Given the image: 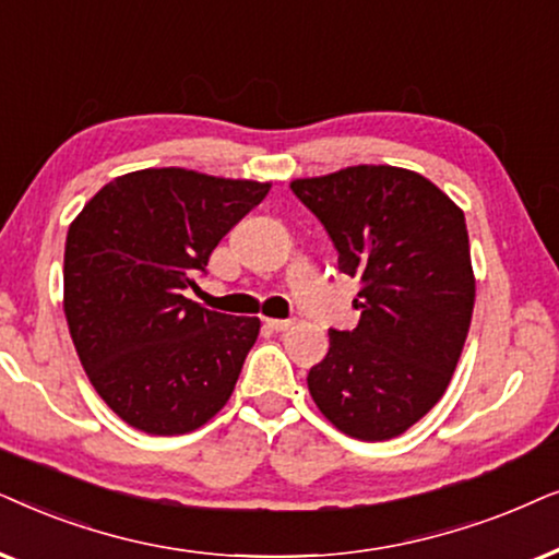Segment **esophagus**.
I'll list each match as a JSON object with an SVG mask.
<instances>
[{
    "label": "esophagus",
    "instance_id": "esophagus-1",
    "mask_svg": "<svg viewBox=\"0 0 559 559\" xmlns=\"http://www.w3.org/2000/svg\"><path fill=\"white\" fill-rule=\"evenodd\" d=\"M265 324L275 332H286V330H292V326H294V319H265Z\"/></svg>",
    "mask_w": 559,
    "mask_h": 559
}]
</instances>
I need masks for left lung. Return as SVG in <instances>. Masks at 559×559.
Listing matches in <instances>:
<instances>
[{
  "label": "left lung",
  "mask_w": 559,
  "mask_h": 559,
  "mask_svg": "<svg viewBox=\"0 0 559 559\" xmlns=\"http://www.w3.org/2000/svg\"><path fill=\"white\" fill-rule=\"evenodd\" d=\"M292 191L332 237L340 271L362 281L360 322L330 330V353L307 376L311 399L355 440H393L444 396L471 330L465 214L396 166L296 178Z\"/></svg>",
  "instance_id": "1"
}]
</instances>
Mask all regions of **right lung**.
Segmentation results:
<instances>
[{
    "instance_id": "add662e5",
    "label": "right lung",
    "mask_w": 559,
    "mask_h": 559,
    "mask_svg": "<svg viewBox=\"0 0 559 559\" xmlns=\"http://www.w3.org/2000/svg\"><path fill=\"white\" fill-rule=\"evenodd\" d=\"M267 189L143 168L102 186L71 222L66 322L88 381L130 427L186 435L233 396L260 319L210 311L183 292Z\"/></svg>"
}]
</instances>
